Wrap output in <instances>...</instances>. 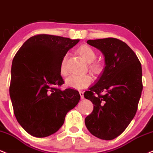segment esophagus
I'll list each match as a JSON object with an SVG mask.
<instances>
[{"instance_id":"1","label":"esophagus","mask_w":153,"mask_h":153,"mask_svg":"<svg viewBox=\"0 0 153 153\" xmlns=\"http://www.w3.org/2000/svg\"><path fill=\"white\" fill-rule=\"evenodd\" d=\"M79 94H80V97H81V99H82V100H83L84 99V93L82 92V91H79Z\"/></svg>"}]
</instances>
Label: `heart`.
Returning a JSON list of instances; mask_svg holds the SVG:
<instances>
[{"instance_id": "heart-1", "label": "heart", "mask_w": 153, "mask_h": 153, "mask_svg": "<svg viewBox=\"0 0 153 153\" xmlns=\"http://www.w3.org/2000/svg\"><path fill=\"white\" fill-rule=\"evenodd\" d=\"M77 52L82 58L87 63H89V70L94 75H99L102 72L104 69V64L101 62H94L97 58L96 52L91 46L88 45L81 46L77 50ZM61 75L65 76L67 75L68 71L66 68V56L63 57L60 64L59 69ZM92 82V79L89 75L82 76H71L66 80V85L68 87L75 89H82L87 87Z\"/></svg>"}]
</instances>
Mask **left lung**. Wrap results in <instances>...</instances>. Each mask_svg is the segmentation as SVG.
<instances>
[{"label":"left lung","mask_w":153,"mask_h":153,"mask_svg":"<svg viewBox=\"0 0 153 153\" xmlns=\"http://www.w3.org/2000/svg\"><path fill=\"white\" fill-rule=\"evenodd\" d=\"M105 56V67L94 85L84 92L94 105L85 118L95 137L110 140L121 134L133 119L143 90L142 66L130 46L114 38L88 40Z\"/></svg>","instance_id":"left-lung-1"}]
</instances>
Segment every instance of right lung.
<instances>
[{
    "label": "right lung",
    "instance_id": "right-lung-1",
    "mask_svg": "<svg viewBox=\"0 0 153 153\" xmlns=\"http://www.w3.org/2000/svg\"><path fill=\"white\" fill-rule=\"evenodd\" d=\"M79 41L39 34L28 39L13 59L9 91L14 114L32 136L55 133L79 101L78 91L59 88L64 84L59 71L62 59Z\"/></svg>",
    "mask_w": 153,
    "mask_h": 153
}]
</instances>
